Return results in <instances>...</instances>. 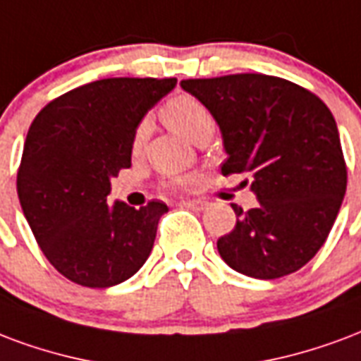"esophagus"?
I'll return each mask as SVG.
<instances>
[{"instance_id": "1", "label": "esophagus", "mask_w": 361, "mask_h": 361, "mask_svg": "<svg viewBox=\"0 0 361 361\" xmlns=\"http://www.w3.org/2000/svg\"><path fill=\"white\" fill-rule=\"evenodd\" d=\"M181 207L193 208V210H204V208H207V202H202V201H183V202H181Z\"/></svg>"}]
</instances>
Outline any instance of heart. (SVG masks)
Listing matches in <instances>:
<instances>
[{"label":"heart","mask_w":361,"mask_h":361,"mask_svg":"<svg viewBox=\"0 0 361 361\" xmlns=\"http://www.w3.org/2000/svg\"><path fill=\"white\" fill-rule=\"evenodd\" d=\"M160 116L170 130L180 133L181 137H185L195 145H199L202 140H210L216 132V120L212 113L202 105L199 99L191 97V95H176V97L170 99L166 105L162 106ZM147 133H149V126H147V122H143L133 133V153H140L143 149ZM188 183L189 178L172 180V185H176V188H183Z\"/></svg>","instance_id":"1"}]
</instances>
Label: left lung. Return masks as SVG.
<instances>
[{
	"mask_svg": "<svg viewBox=\"0 0 361 361\" xmlns=\"http://www.w3.org/2000/svg\"><path fill=\"white\" fill-rule=\"evenodd\" d=\"M214 116L228 154L221 173H247L258 204L218 239L229 268L256 279L289 276L316 256L346 193L337 122L322 99L266 74L181 80Z\"/></svg>",
	"mask_w": 361,
	"mask_h": 361,
	"instance_id": "left-lung-1",
	"label": "left lung"
}]
</instances>
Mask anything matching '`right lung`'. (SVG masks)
Returning a JSON list of instances; mask_svg holds the SVG:
<instances>
[{
    "label": "right lung",
    "instance_id": "1",
    "mask_svg": "<svg viewBox=\"0 0 361 361\" xmlns=\"http://www.w3.org/2000/svg\"><path fill=\"white\" fill-rule=\"evenodd\" d=\"M176 78H105L45 105L32 122L17 173L18 201L45 258L66 279L106 289L153 250L162 201H116L111 178L132 166V140Z\"/></svg>",
    "mask_w": 361,
    "mask_h": 361
}]
</instances>
